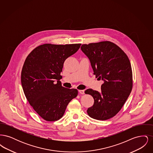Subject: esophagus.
<instances>
[{"mask_svg":"<svg viewBox=\"0 0 153 153\" xmlns=\"http://www.w3.org/2000/svg\"><path fill=\"white\" fill-rule=\"evenodd\" d=\"M84 90H79V92H80L81 94H82V95H84V94H85V92H84Z\"/></svg>","mask_w":153,"mask_h":153,"instance_id":"esophagus-1","label":"esophagus"}]
</instances>
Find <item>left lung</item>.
<instances>
[{
	"instance_id": "left-lung-1",
	"label": "left lung",
	"mask_w": 153,
	"mask_h": 153,
	"mask_svg": "<svg viewBox=\"0 0 153 153\" xmlns=\"http://www.w3.org/2000/svg\"><path fill=\"white\" fill-rule=\"evenodd\" d=\"M81 49L89 58L96 78L104 81L100 92L92 89L85 91L94 99L88 114L99 120L109 119L119 112L132 91L130 60L117 45L109 41L83 44Z\"/></svg>"
}]
</instances>
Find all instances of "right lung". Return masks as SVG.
<instances>
[{
  "instance_id": "right-lung-1",
  "label": "right lung",
  "mask_w": 153,
  "mask_h": 153,
  "mask_svg": "<svg viewBox=\"0 0 153 153\" xmlns=\"http://www.w3.org/2000/svg\"><path fill=\"white\" fill-rule=\"evenodd\" d=\"M81 45L44 44L26 58L21 72L23 90L33 108L46 121L61 119L69 102L78 95L76 89L62 87L59 80L66 59Z\"/></svg>"
}]
</instances>
